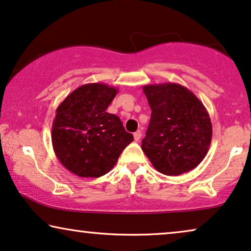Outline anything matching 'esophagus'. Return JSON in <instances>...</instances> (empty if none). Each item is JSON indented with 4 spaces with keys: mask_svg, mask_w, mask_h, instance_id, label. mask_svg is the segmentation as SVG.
<instances>
[{
    "mask_svg": "<svg viewBox=\"0 0 251 251\" xmlns=\"http://www.w3.org/2000/svg\"><path fill=\"white\" fill-rule=\"evenodd\" d=\"M141 132H140V131H136L135 133H134V140H135V141L136 142H139L140 141V139H141Z\"/></svg>",
    "mask_w": 251,
    "mask_h": 251,
    "instance_id": "esophagus-1",
    "label": "esophagus"
}]
</instances>
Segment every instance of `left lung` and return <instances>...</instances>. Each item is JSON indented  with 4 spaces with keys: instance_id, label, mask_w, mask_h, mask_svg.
I'll return each mask as SVG.
<instances>
[{
    "instance_id": "left-lung-1",
    "label": "left lung",
    "mask_w": 251,
    "mask_h": 251,
    "mask_svg": "<svg viewBox=\"0 0 251 251\" xmlns=\"http://www.w3.org/2000/svg\"><path fill=\"white\" fill-rule=\"evenodd\" d=\"M151 117L141 148L157 171L180 176L204 159L212 125L203 103L185 86L175 82L142 87Z\"/></svg>"
}]
</instances>
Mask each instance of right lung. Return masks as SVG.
<instances>
[{
    "label": "right lung",
    "instance_id": "right-lung-1",
    "mask_svg": "<svg viewBox=\"0 0 251 251\" xmlns=\"http://www.w3.org/2000/svg\"><path fill=\"white\" fill-rule=\"evenodd\" d=\"M118 89L101 82L75 89L56 109L51 142L62 165L81 178H99L111 171L134 138L119 117L105 110Z\"/></svg>",
    "mask_w": 251,
    "mask_h": 251
}]
</instances>
